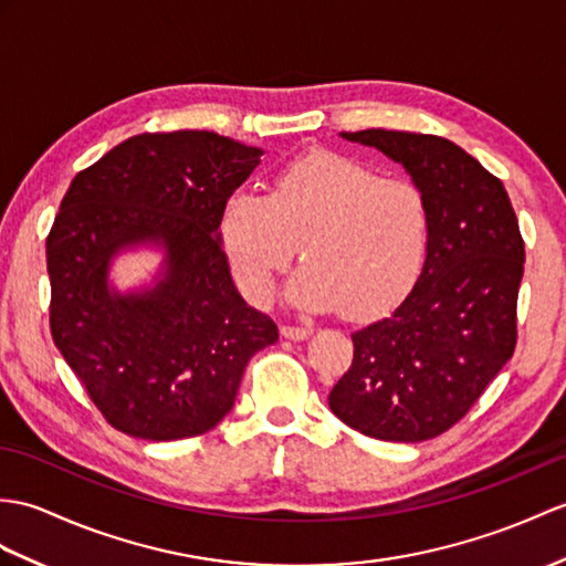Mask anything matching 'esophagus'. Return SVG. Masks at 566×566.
<instances>
[{"mask_svg":"<svg viewBox=\"0 0 566 566\" xmlns=\"http://www.w3.org/2000/svg\"><path fill=\"white\" fill-rule=\"evenodd\" d=\"M313 335L311 327H298V325H282V337L294 339V343H304Z\"/></svg>","mask_w":566,"mask_h":566,"instance_id":"1","label":"esophagus"}]
</instances>
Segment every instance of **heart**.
<instances>
[{
  "label": "heart",
  "mask_w": 566,
  "mask_h": 566,
  "mask_svg": "<svg viewBox=\"0 0 566 566\" xmlns=\"http://www.w3.org/2000/svg\"><path fill=\"white\" fill-rule=\"evenodd\" d=\"M219 241L241 292L268 301L274 277L301 248L286 286L301 311L378 318L410 296L427 265L431 214L412 180L337 151H308L282 166L270 195L233 190L219 212Z\"/></svg>",
  "instance_id": "b5f03b06"
}]
</instances>
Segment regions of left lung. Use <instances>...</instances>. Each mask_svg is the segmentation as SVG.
Here are the masks:
<instances>
[{
  "instance_id": "8db88e82",
  "label": "left lung",
  "mask_w": 566,
  "mask_h": 566,
  "mask_svg": "<svg viewBox=\"0 0 566 566\" xmlns=\"http://www.w3.org/2000/svg\"><path fill=\"white\" fill-rule=\"evenodd\" d=\"M339 137L405 168L429 202L431 243L410 296L352 333L354 361L327 405L371 439L427 441L451 429L514 354L518 221L502 180L449 139L398 129Z\"/></svg>"
}]
</instances>
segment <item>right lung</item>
<instances>
[{"label":"right lung","mask_w":566,"mask_h":566,"mask_svg":"<svg viewBox=\"0 0 566 566\" xmlns=\"http://www.w3.org/2000/svg\"><path fill=\"white\" fill-rule=\"evenodd\" d=\"M265 154L207 129L137 135L76 174L48 235L50 331L108 422L174 441L231 412L248 361L280 339L248 306L219 241V212ZM157 268L120 290L114 262Z\"/></svg>","instance_id":"right-lung-1"}]
</instances>
